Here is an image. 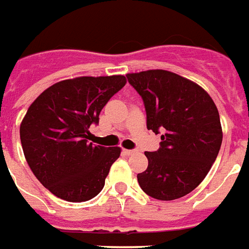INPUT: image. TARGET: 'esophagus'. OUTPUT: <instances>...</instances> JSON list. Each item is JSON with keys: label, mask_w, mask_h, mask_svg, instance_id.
Masks as SVG:
<instances>
[{"label": "esophagus", "mask_w": 249, "mask_h": 249, "mask_svg": "<svg viewBox=\"0 0 249 249\" xmlns=\"http://www.w3.org/2000/svg\"><path fill=\"white\" fill-rule=\"evenodd\" d=\"M124 153L130 156V155H134V153H136V149H124Z\"/></svg>", "instance_id": "34e87169"}]
</instances>
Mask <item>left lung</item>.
<instances>
[{
	"label": "left lung",
	"instance_id": "obj_1",
	"mask_svg": "<svg viewBox=\"0 0 249 249\" xmlns=\"http://www.w3.org/2000/svg\"><path fill=\"white\" fill-rule=\"evenodd\" d=\"M144 102L147 128L161 131L160 148L144 152L148 167L138 175L145 194L160 201L193 192L210 171L222 144L214 101L192 80L164 69L126 74Z\"/></svg>",
	"mask_w": 249,
	"mask_h": 249
}]
</instances>
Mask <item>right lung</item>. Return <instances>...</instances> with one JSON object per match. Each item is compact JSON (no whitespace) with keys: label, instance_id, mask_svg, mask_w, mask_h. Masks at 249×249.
Returning a JSON list of instances; mask_svg holds the SVG:
<instances>
[{"label":"right lung","instance_id":"right-lung-1","mask_svg":"<svg viewBox=\"0 0 249 249\" xmlns=\"http://www.w3.org/2000/svg\"><path fill=\"white\" fill-rule=\"evenodd\" d=\"M126 82L122 74L63 80L30 105L20 143L30 169L53 196L85 202L102 190L121 148L90 143L89 128Z\"/></svg>","mask_w":249,"mask_h":249}]
</instances>
